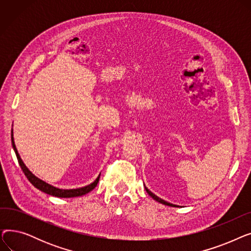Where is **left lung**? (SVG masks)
<instances>
[{"mask_svg": "<svg viewBox=\"0 0 251 251\" xmlns=\"http://www.w3.org/2000/svg\"><path fill=\"white\" fill-rule=\"evenodd\" d=\"M144 188H146V190H147V192L149 193V195H151L152 199L154 200V201H156L157 202H160V203H162V204H165V205H169V206H173V207H180L179 205H177V204H173V203H170V202H168V201H164V200H162V199H160L159 196H156L155 194H153L151 190H149L146 186H144Z\"/></svg>", "mask_w": 251, "mask_h": 251, "instance_id": "1", "label": "left lung"}]
</instances>
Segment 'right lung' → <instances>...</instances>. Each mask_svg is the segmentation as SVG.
Instances as JSON below:
<instances>
[{
  "label": "right lung",
  "mask_w": 251,
  "mask_h": 251,
  "mask_svg": "<svg viewBox=\"0 0 251 251\" xmlns=\"http://www.w3.org/2000/svg\"><path fill=\"white\" fill-rule=\"evenodd\" d=\"M11 140H12V147H13V150H14L15 153H16V156H17V160H18V163L23 171V173L25 174L26 178H27L29 180V182L32 184V185L39 189L41 191L47 193V194H50V195H52V196H57V197H65V199H68V197H76V196H81V195H84L86 193H88L89 191H91L92 189H95V187L98 185L99 183V180H100V174L98 176V178L92 182L90 184H88V185L86 186H83V187H80V188H76V189H60V188H57L55 186L50 185V184L43 181L42 179L37 178L35 175H33L29 169L25 166V164L23 163L22 159L20 157L19 153H18V151L16 149V146H15V141H14V137H13V128L11 130Z\"/></svg>",
  "instance_id": "add662e5"
}]
</instances>
